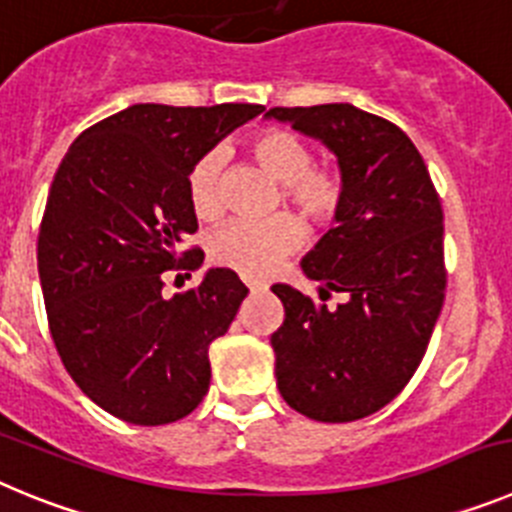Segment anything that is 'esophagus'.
<instances>
[{
    "label": "esophagus",
    "mask_w": 512,
    "mask_h": 512,
    "mask_svg": "<svg viewBox=\"0 0 512 512\" xmlns=\"http://www.w3.org/2000/svg\"><path fill=\"white\" fill-rule=\"evenodd\" d=\"M246 287L251 289V292H264L266 284L264 282H253V279H246Z\"/></svg>",
    "instance_id": "1"
}]
</instances>
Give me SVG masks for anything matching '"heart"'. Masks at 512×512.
I'll return each instance as SVG.
<instances>
[{
	"label": "heart",
	"mask_w": 512,
	"mask_h": 512,
	"mask_svg": "<svg viewBox=\"0 0 512 512\" xmlns=\"http://www.w3.org/2000/svg\"><path fill=\"white\" fill-rule=\"evenodd\" d=\"M248 153L269 176L282 182V200L295 207L312 230H328L346 210V176L333 166L312 164V151L295 133L266 128L248 140ZM223 153L207 151L189 169L187 197L200 220L223 215ZM302 225L287 212L269 220H235L210 238L215 264L243 277H269L302 243Z\"/></svg>",
	"instance_id": "b5f03b06"
}]
</instances>
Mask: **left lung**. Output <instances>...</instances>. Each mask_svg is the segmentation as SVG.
Segmentation results:
<instances>
[{
	"label": "left lung",
	"mask_w": 512,
	"mask_h": 512,
	"mask_svg": "<svg viewBox=\"0 0 512 512\" xmlns=\"http://www.w3.org/2000/svg\"><path fill=\"white\" fill-rule=\"evenodd\" d=\"M323 140L346 176L338 228L302 261L320 300L274 284L284 323L271 333L277 387L297 413L351 423L395 400L425 356L446 297L443 210L413 140L354 104L271 107ZM347 297L336 308L324 300Z\"/></svg>",
	"instance_id": "left-lung-1"
}]
</instances>
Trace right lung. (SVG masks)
<instances>
[{"label":"right lung","instance_id":"add662e5","mask_svg":"<svg viewBox=\"0 0 512 512\" xmlns=\"http://www.w3.org/2000/svg\"><path fill=\"white\" fill-rule=\"evenodd\" d=\"M261 104H133L71 143L38 233V271L53 343L79 390L115 418L166 425L210 387V343L248 289L230 269L164 297L166 274L200 269L189 169Z\"/></svg>","mask_w":512,"mask_h":512}]
</instances>
